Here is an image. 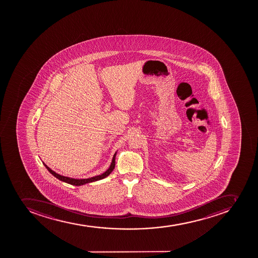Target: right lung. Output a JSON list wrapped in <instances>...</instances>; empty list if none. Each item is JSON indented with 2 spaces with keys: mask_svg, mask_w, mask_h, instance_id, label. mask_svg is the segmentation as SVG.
<instances>
[{
  "mask_svg": "<svg viewBox=\"0 0 258 258\" xmlns=\"http://www.w3.org/2000/svg\"><path fill=\"white\" fill-rule=\"evenodd\" d=\"M116 154L117 152H115L114 156H113V158H112V162L111 163H110V167H109V168H108L105 172H103L102 174H100V175H98V176H92V177L90 178H86V179H76V178L62 176V175H60V174L57 173V172H55L54 171H53L50 167H48V166H47V165H46L43 162V164L44 165V167H45L46 168L48 169V171H49L53 176L57 178L58 180H62L63 182L68 183V184H70V185L79 186V185L94 182V181H97V180H102L104 178L107 177V176L111 173L112 171L114 170V167H115V156H116Z\"/></svg>",
  "mask_w": 258,
  "mask_h": 258,
  "instance_id": "right-lung-1",
  "label": "right lung"
}]
</instances>
